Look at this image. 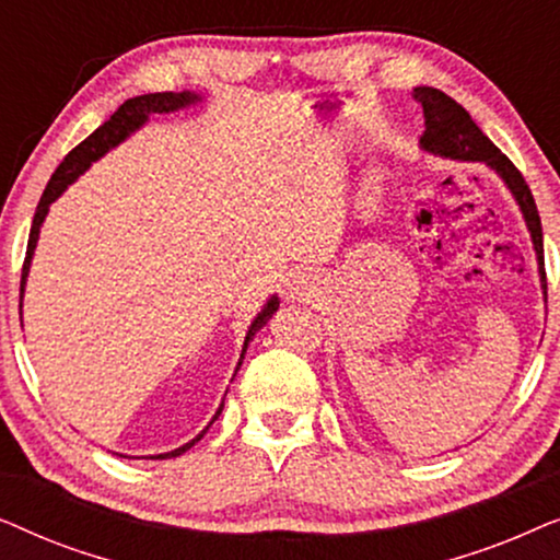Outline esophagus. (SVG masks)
I'll list each match as a JSON object with an SVG mask.
<instances>
[{
    "mask_svg": "<svg viewBox=\"0 0 560 560\" xmlns=\"http://www.w3.org/2000/svg\"><path fill=\"white\" fill-rule=\"evenodd\" d=\"M313 293V285H311V278H298L295 280V288H290V295L298 298V301H305V298H311Z\"/></svg>",
    "mask_w": 560,
    "mask_h": 560,
    "instance_id": "obj_1",
    "label": "esophagus"
}]
</instances>
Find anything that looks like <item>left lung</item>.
<instances>
[{
  "instance_id": "obj_1",
  "label": "left lung",
  "mask_w": 560,
  "mask_h": 560,
  "mask_svg": "<svg viewBox=\"0 0 560 560\" xmlns=\"http://www.w3.org/2000/svg\"><path fill=\"white\" fill-rule=\"evenodd\" d=\"M412 98L423 106L425 117V132L420 137V148L433 155L451 158V160H471V163H485L487 167L500 175L504 186L510 188V194L515 196V201L523 211V219L530 232L535 255H538V272L542 282V293H546V267H542V229L535 198L527 188L523 173L512 165V160L474 125L469 112L462 104H456L454 98L443 94L439 89L431 86H418L412 89Z\"/></svg>"
}]
</instances>
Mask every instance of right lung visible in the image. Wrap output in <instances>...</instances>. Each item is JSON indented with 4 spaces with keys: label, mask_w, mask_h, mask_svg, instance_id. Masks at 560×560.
I'll use <instances>...</instances> for the list:
<instances>
[{
    "label": "right lung",
    "mask_w": 560,
    "mask_h": 560,
    "mask_svg": "<svg viewBox=\"0 0 560 560\" xmlns=\"http://www.w3.org/2000/svg\"><path fill=\"white\" fill-rule=\"evenodd\" d=\"M201 102V96L194 94V91H180V94H175V91H163V94H144V96H135V98H127L125 104L119 106L117 112L112 114L109 119L104 121L102 127L96 129V132H91L86 140L81 144H75V148L68 152L63 158V163L58 165V171L52 173V178L48 180V186H45L43 196H40V203H37V211H35V219H33V226H30V240H27V255H25V265H22V280H20V301H22V293H25V282H27V272H30V262H33V255H35V247H37V236H40V226L45 217H48V209L50 203L56 201V198L63 194V190L71 186V183L79 178L81 173L89 171L91 163H96L98 158L106 155L112 148H117L119 142H125L129 135L135 132V129H140L144 121H148L152 114H171V112H178V109H186V106H194ZM278 295H272L270 301L262 311L257 313V318L252 320L247 336H244V347H242V357H240V364H236V370L242 366V359H244V351H247L249 341L255 339V334L262 328L267 320L272 318V313L278 311ZM22 308V303H20ZM236 374V372H234ZM221 410H224V402L219 405L217 416L211 418V423L221 416ZM211 423L203 428L201 433L196 435L194 441H188L186 446L175 448V451H167V454H158V456H150V458H175L180 454H186L190 446H196L198 441L203 439V433L209 431Z\"/></svg>",
    "instance_id": "obj_1"
}]
</instances>
